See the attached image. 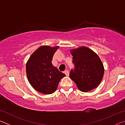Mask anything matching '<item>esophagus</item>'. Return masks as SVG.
<instances>
[{
    "label": "esophagus",
    "instance_id": "obj_1",
    "mask_svg": "<svg viewBox=\"0 0 125 125\" xmlns=\"http://www.w3.org/2000/svg\"><path fill=\"white\" fill-rule=\"evenodd\" d=\"M64 73L66 75V76H69V71H68V70H65V71H64Z\"/></svg>",
    "mask_w": 125,
    "mask_h": 125
}]
</instances>
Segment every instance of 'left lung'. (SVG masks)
Listing matches in <instances>:
<instances>
[{
    "label": "left lung",
    "mask_w": 125,
    "mask_h": 125,
    "mask_svg": "<svg viewBox=\"0 0 125 125\" xmlns=\"http://www.w3.org/2000/svg\"><path fill=\"white\" fill-rule=\"evenodd\" d=\"M75 69L71 70L69 77L83 92L98 87L103 79L104 68L96 53L85 46L70 50Z\"/></svg>",
    "instance_id": "1"
}]
</instances>
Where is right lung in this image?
I'll use <instances>...</instances> for the list:
<instances>
[{
  "label": "right lung",
  "mask_w": 125,
  "mask_h": 125,
  "mask_svg": "<svg viewBox=\"0 0 125 125\" xmlns=\"http://www.w3.org/2000/svg\"><path fill=\"white\" fill-rule=\"evenodd\" d=\"M59 46H41L31 55L26 65L29 83L35 89L45 94L53 93L64 73L52 64L53 56Z\"/></svg>",
  "instance_id": "1"
}]
</instances>
